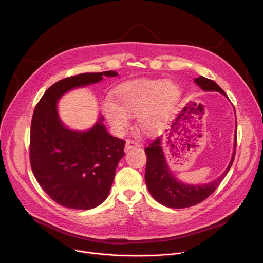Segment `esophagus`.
Wrapping results in <instances>:
<instances>
[{
	"label": "esophagus",
	"mask_w": 263,
	"mask_h": 263,
	"mask_svg": "<svg viewBox=\"0 0 263 263\" xmlns=\"http://www.w3.org/2000/svg\"><path fill=\"white\" fill-rule=\"evenodd\" d=\"M137 146H139V143H138V142H136V141H134V140H132V139H128V140L126 141L125 151L128 152L129 149H131V148H133V147H137Z\"/></svg>",
	"instance_id": "1"
}]
</instances>
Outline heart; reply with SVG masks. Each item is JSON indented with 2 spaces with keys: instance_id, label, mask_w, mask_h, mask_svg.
<instances>
[{
  "instance_id": "heart-1",
  "label": "heart",
  "mask_w": 263,
  "mask_h": 263,
  "mask_svg": "<svg viewBox=\"0 0 263 263\" xmlns=\"http://www.w3.org/2000/svg\"><path fill=\"white\" fill-rule=\"evenodd\" d=\"M180 99L174 82L142 79L122 84L114 92V102L103 105L104 114L118 132H123L136 116L137 127L145 134H156L171 121Z\"/></svg>"
}]
</instances>
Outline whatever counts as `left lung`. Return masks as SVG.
<instances>
[{
  "label": "left lung",
  "mask_w": 263,
  "mask_h": 263,
  "mask_svg": "<svg viewBox=\"0 0 263 263\" xmlns=\"http://www.w3.org/2000/svg\"><path fill=\"white\" fill-rule=\"evenodd\" d=\"M195 82L205 91H218L221 95L226 96V92L214 81L203 76L196 78ZM161 145V137H157L144 149L146 154V166L144 174L145 183L149 194L158 203L170 208L181 209L201 203L217 189V186L222 181L224 176L228 174L233 163L236 149V135L234 152L227 170L216 180L202 185L184 184L177 180L167 166Z\"/></svg>",
  "instance_id": "left-lung-1"
}]
</instances>
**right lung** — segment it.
Listing matches in <instances>:
<instances>
[{"label": "right lung", "mask_w": 263, "mask_h": 263, "mask_svg": "<svg viewBox=\"0 0 263 263\" xmlns=\"http://www.w3.org/2000/svg\"><path fill=\"white\" fill-rule=\"evenodd\" d=\"M118 72H85L54 83L37 103L31 122L30 163L42 189L63 207L87 210L109 195L125 140L111 136L102 118L88 131L65 128L57 114V101L66 91L97 83Z\"/></svg>", "instance_id": "1"}]
</instances>
